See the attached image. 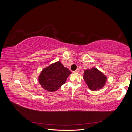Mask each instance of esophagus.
<instances>
[{"label":"esophagus","instance_id":"obj_1","mask_svg":"<svg viewBox=\"0 0 132 132\" xmlns=\"http://www.w3.org/2000/svg\"><path fill=\"white\" fill-rule=\"evenodd\" d=\"M79 71V69L78 68L77 69H76L75 71H74V73H78Z\"/></svg>","mask_w":132,"mask_h":132}]
</instances>
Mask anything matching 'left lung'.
I'll list each match as a JSON object with an SVG mask.
<instances>
[{
    "label": "left lung",
    "mask_w": 132,
    "mask_h": 132,
    "mask_svg": "<svg viewBox=\"0 0 132 132\" xmlns=\"http://www.w3.org/2000/svg\"><path fill=\"white\" fill-rule=\"evenodd\" d=\"M83 78L89 88L92 91L102 89L107 81L106 76L96 68L85 70Z\"/></svg>",
    "instance_id": "8db88e82"
}]
</instances>
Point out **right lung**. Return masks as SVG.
I'll list each match as a JSON object with an SVG mask.
<instances>
[{"mask_svg":"<svg viewBox=\"0 0 132 132\" xmlns=\"http://www.w3.org/2000/svg\"><path fill=\"white\" fill-rule=\"evenodd\" d=\"M71 73L68 68L58 61L51 64L42 70L38 77L39 83L47 91L54 92L65 84Z\"/></svg>","mask_w":132,"mask_h":132,"instance_id":"obj_1","label":"right lung"}]
</instances>
